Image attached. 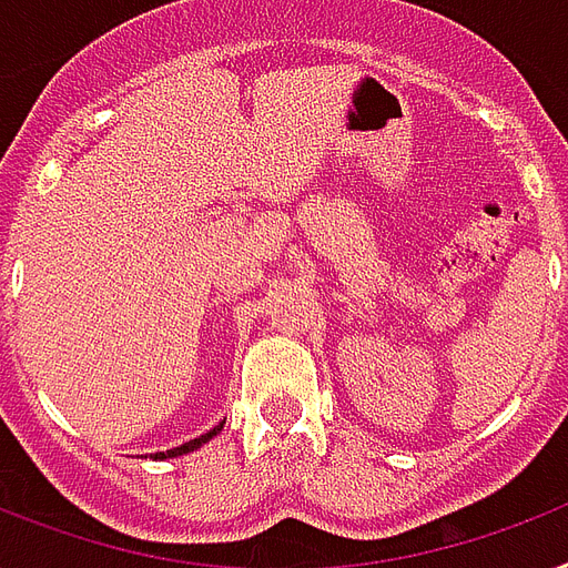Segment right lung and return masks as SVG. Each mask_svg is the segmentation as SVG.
Masks as SVG:
<instances>
[{
  "instance_id": "add662e5",
  "label": "right lung",
  "mask_w": 568,
  "mask_h": 568,
  "mask_svg": "<svg viewBox=\"0 0 568 568\" xmlns=\"http://www.w3.org/2000/svg\"><path fill=\"white\" fill-rule=\"evenodd\" d=\"M219 429H222V424H219V426H213V429H210V433H204V435H201V438H192V442L180 444V447H174V450L156 453V459H169V456H180V453H189V450H195V447H201V444H204V442H210V438H213V435L219 433Z\"/></svg>"
}]
</instances>
